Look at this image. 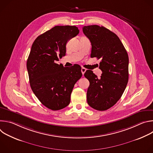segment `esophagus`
Returning <instances> with one entry per match:
<instances>
[{
	"mask_svg": "<svg viewBox=\"0 0 153 153\" xmlns=\"http://www.w3.org/2000/svg\"><path fill=\"white\" fill-rule=\"evenodd\" d=\"M86 70L85 68H82V69H81V72H82V73L83 75L84 73H85Z\"/></svg>",
	"mask_w": 153,
	"mask_h": 153,
	"instance_id": "1",
	"label": "esophagus"
}]
</instances>
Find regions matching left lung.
Returning a JSON list of instances; mask_svg holds the SVG:
<instances>
[{"instance_id": "obj_1", "label": "left lung", "mask_w": 153, "mask_h": 153, "mask_svg": "<svg viewBox=\"0 0 153 153\" xmlns=\"http://www.w3.org/2000/svg\"><path fill=\"white\" fill-rule=\"evenodd\" d=\"M91 43V57L100 59V78L91 70L84 76L90 82L86 97L88 105L99 111L114 105L122 96L128 82V55L118 36L96 25L83 27Z\"/></svg>"}]
</instances>
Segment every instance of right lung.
Listing matches in <instances>:
<instances>
[{"instance_id": "add662e5", "label": "right lung", "mask_w": 153, "mask_h": 153, "mask_svg": "<svg viewBox=\"0 0 153 153\" xmlns=\"http://www.w3.org/2000/svg\"><path fill=\"white\" fill-rule=\"evenodd\" d=\"M79 33L76 26H56L34 41L27 68L32 91L39 101L51 110H59L70 103L74 86L82 76L77 64L70 68L56 63L66 53L67 42Z\"/></svg>"}]
</instances>
